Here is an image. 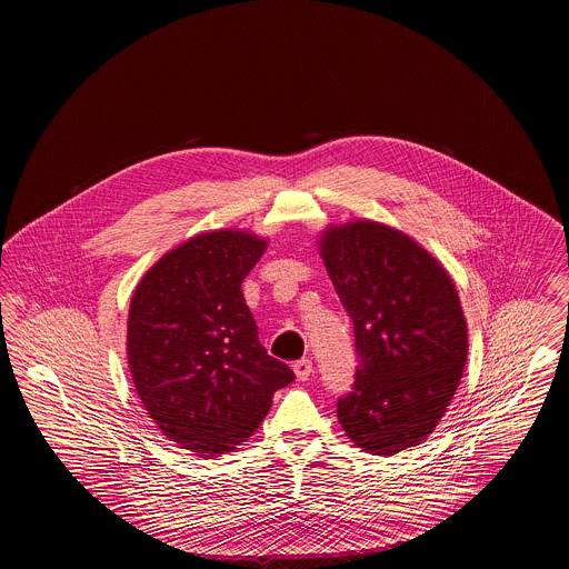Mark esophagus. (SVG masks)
<instances>
[{
	"instance_id": "obj_1",
	"label": "esophagus",
	"mask_w": 569,
	"mask_h": 569,
	"mask_svg": "<svg viewBox=\"0 0 569 569\" xmlns=\"http://www.w3.org/2000/svg\"><path fill=\"white\" fill-rule=\"evenodd\" d=\"M295 373H297V378L300 381H307L309 376L313 373V362L309 358H300V360L295 362Z\"/></svg>"
}]
</instances>
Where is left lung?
Segmentation results:
<instances>
[{"instance_id": "obj_1", "label": "left lung", "mask_w": 569, "mask_h": 569, "mask_svg": "<svg viewBox=\"0 0 569 569\" xmlns=\"http://www.w3.org/2000/svg\"><path fill=\"white\" fill-rule=\"evenodd\" d=\"M322 258L358 356L339 422L358 448L401 452L433 431L457 392L467 360L457 288L431 253L376 221L330 228Z\"/></svg>"}]
</instances>
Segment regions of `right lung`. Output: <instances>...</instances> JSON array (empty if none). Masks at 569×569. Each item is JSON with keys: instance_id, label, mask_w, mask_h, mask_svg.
Returning a JSON list of instances; mask_svg holds the SVG:
<instances>
[{"instance_id": "1", "label": "right lung", "mask_w": 569, "mask_h": 569, "mask_svg": "<svg viewBox=\"0 0 569 569\" xmlns=\"http://www.w3.org/2000/svg\"><path fill=\"white\" fill-rule=\"evenodd\" d=\"M264 249L234 230L198 234L153 264L130 302L138 397L162 433L198 457L232 452L295 381L262 348L241 290Z\"/></svg>"}]
</instances>
